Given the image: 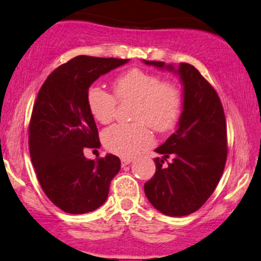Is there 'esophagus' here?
Segmentation results:
<instances>
[{
    "label": "esophagus",
    "instance_id": "1",
    "mask_svg": "<svg viewBox=\"0 0 261 261\" xmlns=\"http://www.w3.org/2000/svg\"><path fill=\"white\" fill-rule=\"evenodd\" d=\"M131 162H133V160H131V158H121V166L122 167L127 166V164H130Z\"/></svg>",
    "mask_w": 261,
    "mask_h": 261
}]
</instances>
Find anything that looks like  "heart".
I'll list each match as a JSON object with an SVG mask.
<instances>
[{
    "label": "heart",
    "mask_w": 261,
    "mask_h": 261,
    "mask_svg": "<svg viewBox=\"0 0 261 261\" xmlns=\"http://www.w3.org/2000/svg\"><path fill=\"white\" fill-rule=\"evenodd\" d=\"M114 93L99 86L87 91V106L92 116L101 124L115 118L118 100H136L133 118L136 122H119L107 128L103 143L109 152L120 157H133L151 145L147 125L155 133H168L180 119L182 92L173 81L142 68H130L114 81Z\"/></svg>",
    "instance_id": "obj_1"
}]
</instances>
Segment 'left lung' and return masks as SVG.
<instances>
[{
  "label": "left lung",
  "instance_id": "1",
  "mask_svg": "<svg viewBox=\"0 0 261 261\" xmlns=\"http://www.w3.org/2000/svg\"><path fill=\"white\" fill-rule=\"evenodd\" d=\"M146 65L175 71L173 65L146 61ZM184 85V107L179 126L155 152V173L145 184L149 202L168 216H187L199 210L216 189L227 153V124L215 88L193 65L181 62L175 71ZM173 157L168 166L167 158Z\"/></svg>",
  "mask_w": 261,
  "mask_h": 261
}]
</instances>
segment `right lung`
<instances>
[{"label":"right lung","mask_w":261,"mask_h":261,"mask_svg":"<svg viewBox=\"0 0 261 261\" xmlns=\"http://www.w3.org/2000/svg\"><path fill=\"white\" fill-rule=\"evenodd\" d=\"M127 61L76 56L54 70L38 93L28 127L32 163L45 195L67 214H87L103 205L120 170L116 155L93 161L83 153L100 147L87 91L101 74Z\"/></svg>","instance_id":"right-lung-1"}]
</instances>
